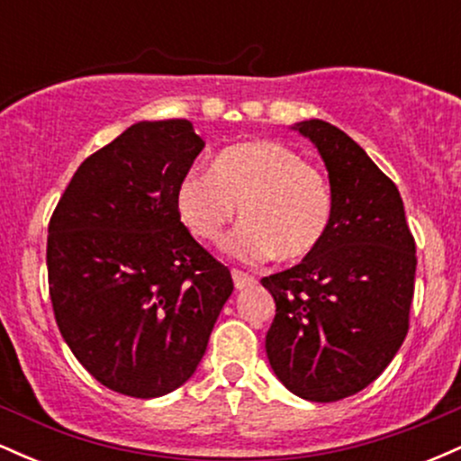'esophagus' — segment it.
I'll use <instances>...</instances> for the list:
<instances>
[{
    "mask_svg": "<svg viewBox=\"0 0 461 461\" xmlns=\"http://www.w3.org/2000/svg\"><path fill=\"white\" fill-rule=\"evenodd\" d=\"M231 277H234V285H236V290H242V288H249V285H253L256 284V277H253V275H249V273H242V271H231Z\"/></svg>",
    "mask_w": 461,
    "mask_h": 461,
    "instance_id": "34e87169",
    "label": "esophagus"
}]
</instances>
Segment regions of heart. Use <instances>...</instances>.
<instances>
[{"label":"heart","mask_w":461,"mask_h":461,"mask_svg":"<svg viewBox=\"0 0 461 461\" xmlns=\"http://www.w3.org/2000/svg\"><path fill=\"white\" fill-rule=\"evenodd\" d=\"M240 208L245 221L227 240L238 262L303 260L331 223V190L319 168L290 147L251 140L225 147L212 171L193 168L177 186V212L194 238L219 242Z\"/></svg>","instance_id":"obj_1"}]
</instances>
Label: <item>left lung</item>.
Listing matches in <instances>:
<instances>
[{"label":"left lung","mask_w":461,"mask_h":461,"mask_svg":"<svg viewBox=\"0 0 461 461\" xmlns=\"http://www.w3.org/2000/svg\"><path fill=\"white\" fill-rule=\"evenodd\" d=\"M319 149L331 186V223L316 251L268 275L273 373L316 403L347 399L393 362L414 297L416 242L399 188L351 136L321 119L294 123Z\"/></svg>","instance_id":"left-lung-1"}]
</instances>
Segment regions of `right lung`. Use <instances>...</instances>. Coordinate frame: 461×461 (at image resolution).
I'll use <instances>...</instances> for the list:
<instances>
[{"mask_svg":"<svg viewBox=\"0 0 461 461\" xmlns=\"http://www.w3.org/2000/svg\"><path fill=\"white\" fill-rule=\"evenodd\" d=\"M203 147L186 119L134 123L79 164L51 214L58 330L119 394L156 399L188 382L234 290L177 212V186Z\"/></svg>","mask_w":461,"mask_h":461,"instance_id":"add662e5","label":"right lung"}]
</instances>
